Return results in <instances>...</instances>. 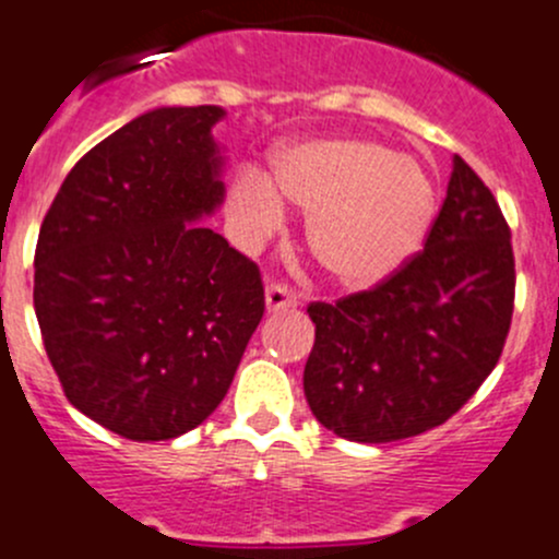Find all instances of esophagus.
Returning <instances> with one entry per match:
<instances>
[{
    "instance_id": "obj_1",
    "label": "esophagus",
    "mask_w": 559,
    "mask_h": 559,
    "mask_svg": "<svg viewBox=\"0 0 559 559\" xmlns=\"http://www.w3.org/2000/svg\"><path fill=\"white\" fill-rule=\"evenodd\" d=\"M267 311H292V308L300 306V297L297 292H292L286 284H270L267 286Z\"/></svg>"
}]
</instances>
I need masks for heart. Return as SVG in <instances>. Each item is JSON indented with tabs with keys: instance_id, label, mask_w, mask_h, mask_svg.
Wrapping results in <instances>:
<instances>
[{
	"instance_id": "obj_1",
	"label": "heart",
	"mask_w": 559,
	"mask_h": 559,
	"mask_svg": "<svg viewBox=\"0 0 559 559\" xmlns=\"http://www.w3.org/2000/svg\"><path fill=\"white\" fill-rule=\"evenodd\" d=\"M286 199L308 213V246L349 286L393 275L420 248L435 218V182L409 155L360 135H333L286 147L275 180L242 169L229 197L237 231L248 240L284 224Z\"/></svg>"
}]
</instances>
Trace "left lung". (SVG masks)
<instances>
[{"label":"left lung","mask_w":559,"mask_h":559,"mask_svg":"<svg viewBox=\"0 0 559 559\" xmlns=\"http://www.w3.org/2000/svg\"><path fill=\"white\" fill-rule=\"evenodd\" d=\"M513 295L511 226L456 155L424 251L371 289L308 306L317 324L302 371L308 406L352 442H395L442 426L500 360Z\"/></svg>","instance_id":"8db88e82"}]
</instances>
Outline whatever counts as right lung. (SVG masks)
I'll return each instance as SVG.
<instances>
[{"label":"right lung","instance_id":"add662e5","mask_svg":"<svg viewBox=\"0 0 559 559\" xmlns=\"http://www.w3.org/2000/svg\"><path fill=\"white\" fill-rule=\"evenodd\" d=\"M218 106L155 108L90 150L35 248V313L70 404L135 442L224 401L264 317L257 262L197 224L224 199Z\"/></svg>","mask_w":559,"mask_h":559}]
</instances>
